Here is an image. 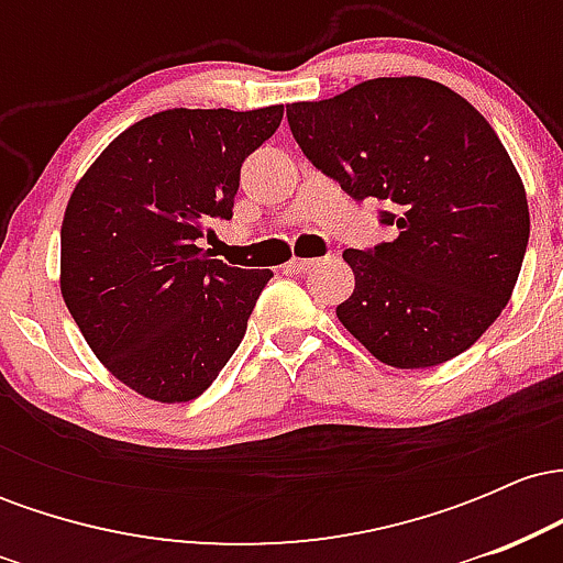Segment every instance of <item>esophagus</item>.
Listing matches in <instances>:
<instances>
[{"label": "esophagus", "mask_w": 563, "mask_h": 563, "mask_svg": "<svg viewBox=\"0 0 563 563\" xmlns=\"http://www.w3.org/2000/svg\"><path fill=\"white\" fill-rule=\"evenodd\" d=\"M314 264H318V260H290L286 264V269L294 275H301V273H307V269H312Z\"/></svg>", "instance_id": "esophagus-1"}]
</instances>
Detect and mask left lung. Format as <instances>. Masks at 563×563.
<instances>
[{
    "label": "left lung",
    "instance_id": "1",
    "mask_svg": "<svg viewBox=\"0 0 563 563\" xmlns=\"http://www.w3.org/2000/svg\"><path fill=\"white\" fill-rule=\"evenodd\" d=\"M303 156L349 196L391 203L397 238L346 249L344 328L391 367H434L503 312L529 241L527 192L487 119L439 81L371 79L286 108Z\"/></svg>",
    "mask_w": 563,
    "mask_h": 563
}]
</instances>
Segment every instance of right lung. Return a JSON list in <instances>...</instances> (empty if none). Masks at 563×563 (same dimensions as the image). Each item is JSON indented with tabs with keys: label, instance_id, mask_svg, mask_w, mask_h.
<instances>
[{
	"label": "right lung",
	"instance_id": "add662e5",
	"mask_svg": "<svg viewBox=\"0 0 563 563\" xmlns=\"http://www.w3.org/2000/svg\"><path fill=\"white\" fill-rule=\"evenodd\" d=\"M280 119L283 106L153 113L74 187L63 299L97 360L142 397L190 402L243 341L273 273L211 260L198 238L211 219H232L243 161Z\"/></svg>",
	"mask_w": 563,
	"mask_h": 563
}]
</instances>
